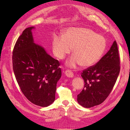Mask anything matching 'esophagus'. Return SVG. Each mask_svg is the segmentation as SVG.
I'll use <instances>...</instances> for the list:
<instances>
[{"mask_svg":"<svg viewBox=\"0 0 130 130\" xmlns=\"http://www.w3.org/2000/svg\"><path fill=\"white\" fill-rule=\"evenodd\" d=\"M65 74L66 76L69 77V78H73L74 76V73L69 70H67L65 71Z\"/></svg>","mask_w":130,"mask_h":130,"instance_id":"1","label":"esophagus"}]
</instances>
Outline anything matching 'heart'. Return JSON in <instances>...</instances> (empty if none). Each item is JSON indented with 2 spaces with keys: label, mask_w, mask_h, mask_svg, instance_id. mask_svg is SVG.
<instances>
[{
  "label": "heart",
  "mask_w": 130,
  "mask_h": 130,
  "mask_svg": "<svg viewBox=\"0 0 130 130\" xmlns=\"http://www.w3.org/2000/svg\"><path fill=\"white\" fill-rule=\"evenodd\" d=\"M52 51L58 59H63L73 48V56L68 61L70 67L80 64L83 67L95 65L103 56L106 48V40L93 30L83 27H70L63 35L54 34Z\"/></svg>",
  "instance_id": "heart-1"
}]
</instances>
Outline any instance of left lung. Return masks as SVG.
<instances>
[{
  "mask_svg": "<svg viewBox=\"0 0 130 130\" xmlns=\"http://www.w3.org/2000/svg\"><path fill=\"white\" fill-rule=\"evenodd\" d=\"M120 71V56L115 41L109 50L96 64L83 71L81 76L84 87L77 96L78 103L85 108L103 103L111 93Z\"/></svg>",
  "mask_w": 130,
  "mask_h": 130,
  "instance_id": "8db88e82",
  "label": "left lung"
}]
</instances>
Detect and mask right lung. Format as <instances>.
I'll return each mask as SVG.
<instances>
[{"mask_svg":"<svg viewBox=\"0 0 130 130\" xmlns=\"http://www.w3.org/2000/svg\"><path fill=\"white\" fill-rule=\"evenodd\" d=\"M34 28H26L17 40L13 50V69L24 96L37 106L47 107L55 99L61 70L59 61L34 43Z\"/></svg>","mask_w":130,"mask_h":130,"instance_id":"add662e5","label":"right lung"}]
</instances>
